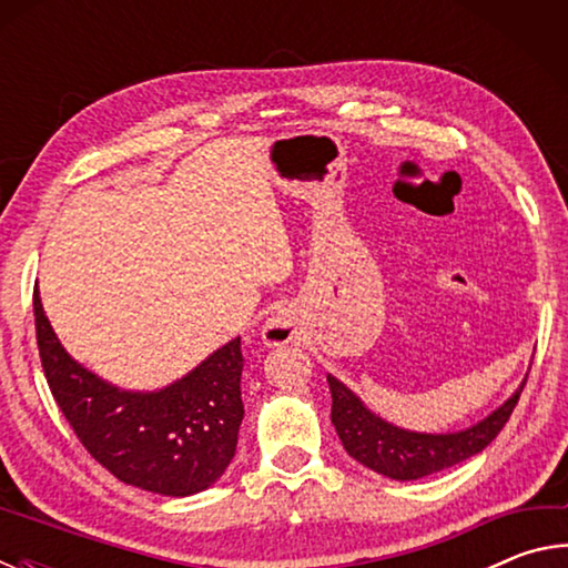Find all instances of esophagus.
I'll list each match as a JSON object with an SVG mask.
<instances>
[{
  "label": "esophagus",
  "mask_w": 568,
  "mask_h": 568,
  "mask_svg": "<svg viewBox=\"0 0 568 568\" xmlns=\"http://www.w3.org/2000/svg\"><path fill=\"white\" fill-rule=\"evenodd\" d=\"M295 338V331H293V323L285 321L283 315H273V318H267L265 328H263V341L267 345H285Z\"/></svg>",
  "instance_id": "obj_1"
}]
</instances>
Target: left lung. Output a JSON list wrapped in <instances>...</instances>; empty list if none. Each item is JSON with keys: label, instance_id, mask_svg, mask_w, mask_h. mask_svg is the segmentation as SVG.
I'll return each instance as SVG.
<instances>
[{"label": "left lung", "instance_id": "1", "mask_svg": "<svg viewBox=\"0 0 568 568\" xmlns=\"http://www.w3.org/2000/svg\"><path fill=\"white\" fill-rule=\"evenodd\" d=\"M328 386L333 396L331 420L348 456L388 478L416 480L436 474V470L456 466L460 460L480 454L491 444L501 434L506 420L511 418L526 386V378L521 388L501 408L494 410L491 416L466 430H458V434L444 436L413 434V430L390 426V423L373 416L341 381L328 376Z\"/></svg>", "mask_w": 568, "mask_h": 568}]
</instances>
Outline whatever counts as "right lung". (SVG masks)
<instances>
[{
  "mask_svg": "<svg viewBox=\"0 0 568 568\" xmlns=\"http://www.w3.org/2000/svg\"><path fill=\"white\" fill-rule=\"evenodd\" d=\"M37 348L57 406L90 456L130 486L162 496L205 491L235 456L245 416L240 338L158 393L118 390L74 363L34 291Z\"/></svg>",
  "mask_w": 568,
  "mask_h": 568,
  "instance_id": "add662e5",
  "label": "right lung"
}]
</instances>
